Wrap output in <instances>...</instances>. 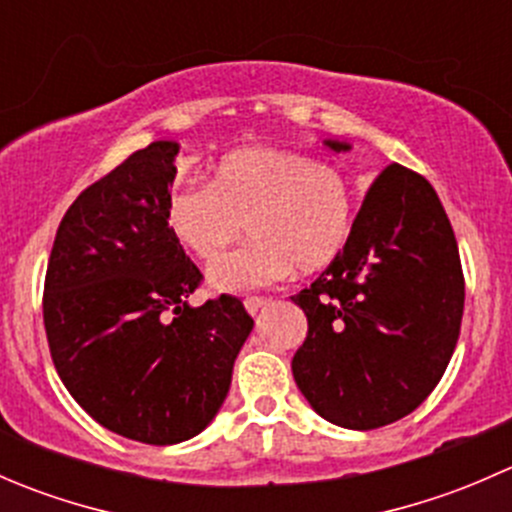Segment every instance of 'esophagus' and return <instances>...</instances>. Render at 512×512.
<instances>
[{"instance_id":"esophagus-1","label":"esophagus","mask_w":512,"mask_h":512,"mask_svg":"<svg viewBox=\"0 0 512 512\" xmlns=\"http://www.w3.org/2000/svg\"><path fill=\"white\" fill-rule=\"evenodd\" d=\"M265 304H267L265 297H247V299H245V309H247V312H250V314H257L262 307H265Z\"/></svg>"}]
</instances>
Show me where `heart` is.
<instances>
[{
    "instance_id": "obj_1",
    "label": "heart",
    "mask_w": 512,
    "mask_h": 512,
    "mask_svg": "<svg viewBox=\"0 0 512 512\" xmlns=\"http://www.w3.org/2000/svg\"><path fill=\"white\" fill-rule=\"evenodd\" d=\"M165 223L198 260L215 262L248 225L253 242L210 270V287L242 294L299 272L324 270L354 230V190L332 165L280 148H240L210 183L170 190Z\"/></svg>"
}]
</instances>
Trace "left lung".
<instances>
[{
	"instance_id": "8db88e82",
	"label": "left lung",
	"mask_w": 512,
	"mask_h": 512,
	"mask_svg": "<svg viewBox=\"0 0 512 512\" xmlns=\"http://www.w3.org/2000/svg\"><path fill=\"white\" fill-rule=\"evenodd\" d=\"M463 299L458 242L436 190L389 165L371 183L342 255L292 297L309 324L292 359L299 391L319 416L354 431L409 416L451 361Z\"/></svg>"
}]
</instances>
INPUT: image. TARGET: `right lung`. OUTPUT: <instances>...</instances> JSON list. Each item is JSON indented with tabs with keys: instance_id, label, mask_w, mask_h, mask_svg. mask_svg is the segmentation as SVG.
Masks as SVG:
<instances>
[{
	"instance_id": "1",
	"label": "right lung",
	"mask_w": 512,
	"mask_h": 512,
	"mask_svg": "<svg viewBox=\"0 0 512 512\" xmlns=\"http://www.w3.org/2000/svg\"><path fill=\"white\" fill-rule=\"evenodd\" d=\"M175 141L123 160L71 203L44 282L61 381L108 431L170 446L223 406L252 317L230 294L190 307L203 275L165 223Z\"/></svg>"
}]
</instances>
